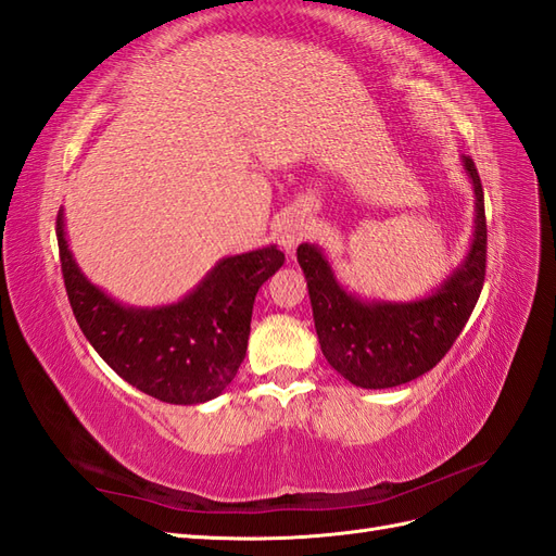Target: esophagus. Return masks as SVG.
<instances>
[{
    "label": "esophagus",
    "instance_id": "1",
    "mask_svg": "<svg viewBox=\"0 0 556 556\" xmlns=\"http://www.w3.org/2000/svg\"><path fill=\"white\" fill-rule=\"evenodd\" d=\"M306 237H308V225L299 223V220H290L288 225H285V227L280 229L278 241H280V245H282L285 250L292 252Z\"/></svg>",
    "mask_w": 556,
    "mask_h": 556
}]
</instances>
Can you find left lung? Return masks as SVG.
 <instances>
[{"label": "left lung", "mask_w": 556, "mask_h": 556, "mask_svg": "<svg viewBox=\"0 0 556 556\" xmlns=\"http://www.w3.org/2000/svg\"><path fill=\"white\" fill-rule=\"evenodd\" d=\"M476 194V229L464 262L431 294L415 301H378L348 292L325 252L296 248L323 355L345 380L364 390L410 382L439 364L473 313L484 282L486 223L476 164L462 157Z\"/></svg>", "instance_id": "obj_1"}]
</instances>
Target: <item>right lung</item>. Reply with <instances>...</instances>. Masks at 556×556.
<instances>
[{
  "mask_svg": "<svg viewBox=\"0 0 556 556\" xmlns=\"http://www.w3.org/2000/svg\"><path fill=\"white\" fill-rule=\"evenodd\" d=\"M55 231L76 323L117 376L176 406H197L225 392L245 357L257 290L285 262L276 245L223 257L176 304L137 308L115 301L80 271L62 208Z\"/></svg>",
  "mask_w": 556,
  "mask_h": 556,
  "instance_id": "obj_1",
  "label": "right lung"
}]
</instances>
